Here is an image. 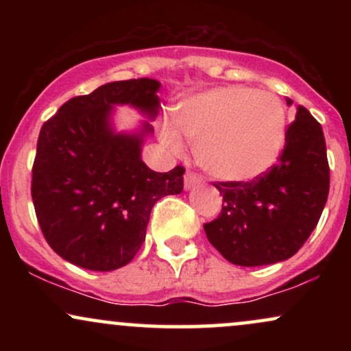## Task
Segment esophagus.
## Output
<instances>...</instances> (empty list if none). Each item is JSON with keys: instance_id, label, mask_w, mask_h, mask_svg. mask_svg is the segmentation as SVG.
Returning a JSON list of instances; mask_svg holds the SVG:
<instances>
[{"instance_id": "esophagus-1", "label": "esophagus", "mask_w": 351, "mask_h": 351, "mask_svg": "<svg viewBox=\"0 0 351 351\" xmlns=\"http://www.w3.org/2000/svg\"><path fill=\"white\" fill-rule=\"evenodd\" d=\"M199 181H201V178H199L198 175H196V173L186 171V175H184V188L189 189V188L196 186V184H198Z\"/></svg>"}]
</instances>
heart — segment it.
Here are the masks:
<instances>
[{
	"mask_svg": "<svg viewBox=\"0 0 351 351\" xmlns=\"http://www.w3.org/2000/svg\"><path fill=\"white\" fill-rule=\"evenodd\" d=\"M173 123L195 145L201 167L226 183H249L265 175L285 143V108L271 92L243 86L217 87L181 100ZM171 150L183 143L171 127L163 128Z\"/></svg>",
	"mask_w": 351,
	"mask_h": 351,
	"instance_id": "heart-1",
	"label": "heart"
}]
</instances>
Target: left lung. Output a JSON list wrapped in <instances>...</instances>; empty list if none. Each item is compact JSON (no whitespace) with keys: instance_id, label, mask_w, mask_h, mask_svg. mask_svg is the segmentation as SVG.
Here are the masks:
<instances>
[{"instance_id":"1","label":"left lung","mask_w":351,"mask_h":351,"mask_svg":"<svg viewBox=\"0 0 351 351\" xmlns=\"http://www.w3.org/2000/svg\"><path fill=\"white\" fill-rule=\"evenodd\" d=\"M215 186L223 209L204 232L224 259L244 267L289 259L312 234L327 203L330 168L322 125L299 106L271 170L249 183Z\"/></svg>"}]
</instances>
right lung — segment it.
<instances>
[{
	"instance_id": "add662e5",
	"label": "right lung",
	"mask_w": 351,
	"mask_h": 351,
	"mask_svg": "<svg viewBox=\"0 0 351 351\" xmlns=\"http://www.w3.org/2000/svg\"><path fill=\"white\" fill-rule=\"evenodd\" d=\"M160 82L130 79L67 100L39 132L34 211L52 251L88 271H115L142 247L153 204L183 191V167L156 173L142 162L140 134H114L112 107L158 114Z\"/></svg>"
}]
</instances>
